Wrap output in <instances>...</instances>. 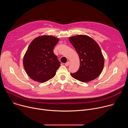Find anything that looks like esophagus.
<instances>
[{
    "instance_id": "obj_1",
    "label": "esophagus",
    "mask_w": 128,
    "mask_h": 128,
    "mask_svg": "<svg viewBox=\"0 0 128 128\" xmlns=\"http://www.w3.org/2000/svg\"><path fill=\"white\" fill-rule=\"evenodd\" d=\"M70 63V62L69 61H68L67 62H66V63L65 64V65L66 66H68L69 65Z\"/></svg>"
}]
</instances>
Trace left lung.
Masks as SVG:
<instances>
[{
	"instance_id": "obj_1",
	"label": "left lung",
	"mask_w": 128,
	"mask_h": 128,
	"mask_svg": "<svg viewBox=\"0 0 128 128\" xmlns=\"http://www.w3.org/2000/svg\"><path fill=\"white\" fill-rule=\"evenodd\" d=\"M77 52L80 60L79 69L70 73L74 78L82 82H88L96 78L101 73L104 64V58L97 43L84 35H78L69 38Z\"/></svg>"
}]
</instances>
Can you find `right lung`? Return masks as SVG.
<instances>
[{"mask_svg":"<svg viewBox=\"0 0 128 128\" xmlns=\"http://www.w3.org/2000/svg\"><path fill=\"white\" fill-rule=\"evenodd\" d=\"M59 39L50 35L35 38L30 44L23 59L24 69L33 80L44 82L56 75L61 62L53 49Z\"/></svg>","mask_w":128,"mask_h":128,"instance_id":"obj_1","label":"right lung"}]
</instances>
